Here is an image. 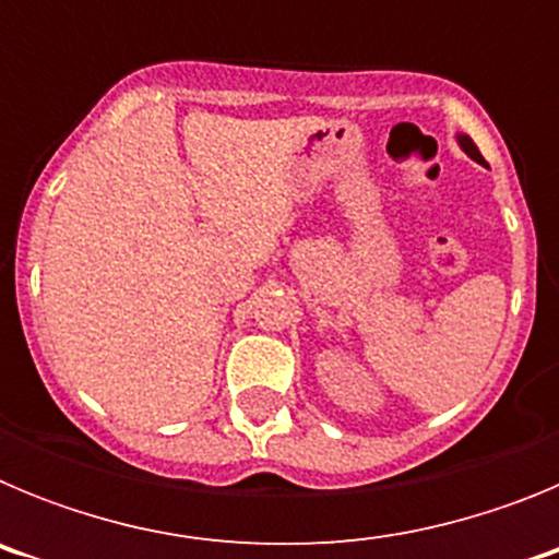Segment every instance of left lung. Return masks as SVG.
Instances as JSON below:
<instances>
[{
	"mask_svg": "<svg viewBox=\"0 0 559 559\" xmlns=\"http://www.w3.org/2000/svg\"><path fill=\"white\" fill-rule=\"evenodd\" d=\"M459 145H462V151L467 153V156H471V159L481 162V153H478V147L473 145V140H471V136H464V133H462V136H459Z\"/></svg>",
	"mask_w": 559,
	"mask_h": 559,
	"instance_id": "8db88e82",
	"label": "left lung"
}]
</instances>
